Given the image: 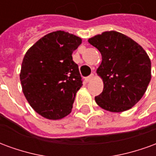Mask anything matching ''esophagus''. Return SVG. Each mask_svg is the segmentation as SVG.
I'll list each match as a JSON object with an SVG mask.
<instances>
[{"mask_svg": "<svg viewBox=\"0 0 156 156\" xmlns=\"http://www.w3.org/2000/svg\"><path fill=\"white\" fill-rule=\"evenodd\" d=\"M94 78V73H92L90 76H88V77H87V78H85V81L87 82V83H88V82L92 81Z\"/></svg>", "mask_w": 156, "mask_h": 156, "instance_id": "esophagus-1", "label": "esophagus"}]
</instances>
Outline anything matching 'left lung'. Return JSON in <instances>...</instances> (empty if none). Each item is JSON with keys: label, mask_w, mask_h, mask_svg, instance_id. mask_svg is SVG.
I'll list each match as a JSON object with an SVG mask.
<instances>
[{"label": "left lung", "mask_w": 156, "mask_h": 156, "mask_svg": "<svg viewBox=\"0 0 156 156\" xmlns=\"http://www.w3.org/2000/svg\"><path fill=\"white\" fill-rule=\"evenodd\" d=\"M100 51L102 62L97 74L104 89L95 97L102 108L124 112L143 97L151 79V62L143 48L120 32H103L88 39Z\"/></svg>", "instance_id": "left-lung-1"}]
</instances>
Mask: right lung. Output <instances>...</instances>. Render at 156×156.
Returning <instances> with one entry per match:
<instances>
[{
	"label": "right lung",
	"mask_w": 156,
	"mask_h": 156,
	"mask_svg": "<svg viewBox=\"0 0 156 156\" xmlns=\"http://www.w3.org/2000/svg\"><path fill=\"white\" fill-rule=\"evenodd\" d=\"M81 43L77 36L57 31L39 39L26 52L20 73L22 92L42 117L56 120L71 113L83 86L72 54Z\"/></svg>",
	"instance_id": "obj_1"
}]
</instances>
